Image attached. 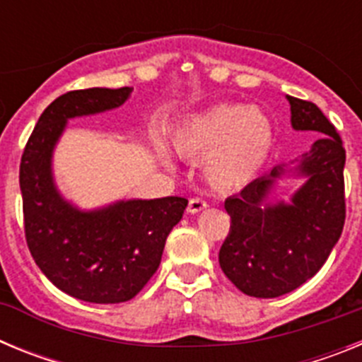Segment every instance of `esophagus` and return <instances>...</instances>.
Instances as JSON below:
<instances>
[{"label": "esophagus", "instance_id": "34e87169", "mask_svg": "<svg viewBox=\"0 0 362 362\" xmlns=\"http://www.w3.org/2000/svg\"><path fill=\"white\" fill-rule=\"evenodd\" d=\"M206 206H209V203H206L204 199H201V197H192V199L188 201L187 210L190 214H197V212H201V210L206 209Z\"/></svg>", "mask_w": 362, "mask_h": 362}]
</instances>
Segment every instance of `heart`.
<instances>
[{"mask_svg":"<svg viewBox=\"0 0 362 362\" xmlns=\"http://www.w3.org/2000/svg\"><path fill=\"white\" fill-rule=\"evenodd\" d=\"M172 143L181 156L204 160V177L217 190H238L250 183L274 146L270 117L259 108L216 105L177 124Z\"/></svg>","mask_w":362,"mask_h":362,"instance_id":"b5f03b06","label":"heart"}]
</instances>
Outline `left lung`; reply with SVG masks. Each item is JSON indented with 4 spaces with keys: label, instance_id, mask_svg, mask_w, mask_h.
Returning a JSON list of instances; mask_svg holds the SVG:
<instances>
[{
    "label": "left lung",
    "instance_id": "1",
    "mask_svg": "<svg viewBox=\"0 0 362 362\" xmlns=\"http://www.w3.org/2000/svg\"><path fill=\"white\" fill-rule=\"evenodd\" d=\"M286 99L293 129L322 134L297 165L308 181L293 194L292 204L267 206V196L284 172L276 166L225 201L230 232L219 250L221 270L243 293L263 299L312 279L341 238L346 217L343 139L317 105Z\"/></svg>",
    "mask_w": 362,
    "mask_h": 362
}]
</instances>
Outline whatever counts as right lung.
<instances>
[{
    "instance_id": "right-lung-1",
    "label": "right lung",
    "mask_w": 362,
    "mask_h": 362,
    "mask_svg": "<svg viewBox=\"0 0 362 362\" xmlns=\"http://www.w3.org/2000/svg\"><path fill=\"white\" fill-rule=\"evenodd\" d=\"M130 92V86L86 88L54 99L32 130L19 165L28 250L50 283L86 303H124L141 292L188 204L172 196L79 212L57 194L50 158L66 121L121 107Z\"/></svg>"
}]
</instances>
